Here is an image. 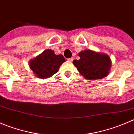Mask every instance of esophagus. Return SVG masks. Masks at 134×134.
Listing matches in <instances>:
<instances>
[{"label": "esophagus", "mask_w": 134, "mask_h": 134, "mask_svg": "<svg viewBox=\"0 0 134 134\" xmlns=\"http://www.w3.org/2000/svg\"><path fill=\"white\" fill-rule=\"evenodd\" d=\"M67 60H68L69 62H72V61H73V58H69V59H67Z\"/></svg>", "instance_id": "obj_1"}]
</instances>
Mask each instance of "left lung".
I'll return each instance as SVG.
<instances>
[{
    "instance_id": "left-lung-1",
    "label": "left lung",
    "mask_w": 134,
    "mask_h": 134,
    "mask_svg": "<svg viewBox=\"0 0 134 134\" xmlns=\"http://www.w3.org/2000/svg\"><path fill=\"white\" fill-rule=\"evenodd\" d=\"M80 59L73 61V64L87 80H97L107 76L111 68L110 57L104 53L85 50L79 53Z\"/></svg>"
}]
</instances>
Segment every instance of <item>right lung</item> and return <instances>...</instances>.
<instances>
[{"mask_svg":"<svg viewBox=\"0 0 134 134\" xmlns=\"http://www.w3.org/2000/svg\"><path fill=\"white\" fill-rule=\"evenodd\" d=\"M65 62L62 55H56L54 50H44L29 61V67L37 78L46 79L58 72L62 64Z\"/></svg>","mask_w":134,"mask_h":134,"instance_id":"obj_1","label":"right lung"}]
</instances>
